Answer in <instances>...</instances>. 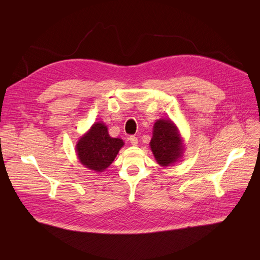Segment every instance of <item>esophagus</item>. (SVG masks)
Masks as SVG:
<instances>
[{"label":"esophagus","mask_w":260,"mask_h":260,"mask_svg":"<svg viewBox=\"0 0 260 260\" xmlns=\"http://www.w3.org/2000/svg\"><path fill=\"white\" fill-rule=\"evenodd\" d=\"M128 140H129V142L132 143V145L136 146V145L138 144V138H137V137H135V136H131V137L128 138Z\"/></svg>","instance_id":"1"}]
</instances>
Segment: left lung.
Listing matches in <instances>:
<instances>
[{
    "label": "left lung",
    "mask_w": 260,
    "mask_h": 260,
    "mask_svg": "<svg viewBox=\"0 0 260 260\" xmlns=\"http://www.w3.org/2000/svg\"><path fill=\"white\" fill-rule=\"evenodd\" d=\"M150 148L157 164L162 167L171 166L182 156V139L171 120L158 119L154 123Z\"/></svg>",
    "instance_id": "left-lung-1"
}]
</instances>
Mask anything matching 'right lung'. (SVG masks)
Instances as JSON below:
<instances>
[{
	"instance_id": "add662e5",
	"label": "right lung",
	"mask_w": 260,
	"mask_h": 260,
	"mask_svg": "<svg viewBox=\"0 0 260 260\" xmlns=\"http://www.w3.org/2000/svg\"><path fill=\"white\" fill-rule=\"evenodd\" d=\"M123 145L121 139L109 135L105 123L96 122L78 141L76 150L81 164L86 168L103 172L113 162Z\"/></svg>"
}]
</instances>
